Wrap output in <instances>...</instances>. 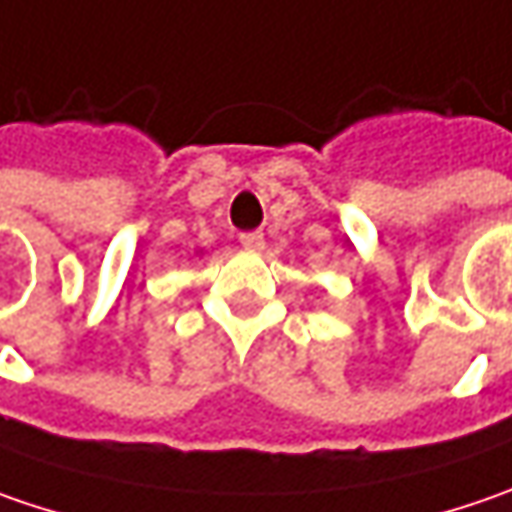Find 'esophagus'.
<instances>
[{
    "instance_id": "34e87169",
    "label": "esophagus",
    "mask_w": 512,
    "mask_h": 512,
    "mask_svg": "<svg viewBox=\"0 0 512 512\" xmlns=\"http://www.w3.org/2000/svg\"><path fill=\"white\" fill-rule=\"evenodd\" d=\"M240 246H243V249H249V252H260V249L266 246L263 232H243L240 234Z\"/></svg>"
}]
</instances>
